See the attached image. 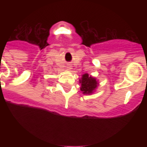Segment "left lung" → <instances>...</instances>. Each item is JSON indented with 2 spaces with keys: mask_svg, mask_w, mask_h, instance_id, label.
<instances>
[{
  "mask_svg": "<svg viewBox=\"0 0 147 147\" xmlns=\"http://www.w3.org/2000/svg\"><path fill=\"white\" fill-rule=\"evenodd\" d=\"M80 90L84 95L93 94L98 88L99 83L96 78L90 76L88 73L82 75V78L80 79Z\"/></svg>",
  "mask_w": 147,
  "mask_h": 147,
  "instance_id": "left-lung-1",
  "label": "left lung"
}]
</instances>
